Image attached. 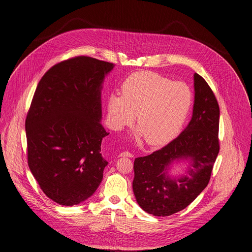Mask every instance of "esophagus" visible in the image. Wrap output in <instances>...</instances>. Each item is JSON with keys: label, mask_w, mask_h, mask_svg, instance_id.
I'll return each instance as SVG.
<instances>
[{"label": "esophagus", "mask_w": 252, "mask_h": 252, "mask_svg": "<svg viewBox=\"0 0 252 252\" xmlns=\"http://www.w3.org/2000/svg\"><path fill=\"white\" fill-rule=\"evenodd\" d=\"M119 157H122V158H132L133 155L131 153H129V152H123V153H121L119 155Z\"/></svg>", "instance_id": "obj_1"}]
</instances>
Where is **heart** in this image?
<instances>
[{
	"label": "heart",
	"mask_w": 252,
	"mask_h": 252,
	"mask_svg": "<svg viewBox=\"0 0 252 252\" xmlns=\"http://www.w3.org/2000/svg\"><path fill=\"white\" fill-rule=\"evenodd\" d=\"M192 102L189 85L155 72H136L122 85V95L109 96L108 121L113 129L121 130L132 124L136 115V137H144L151 146H160L181 132Z\"/></svg>",
	"instance_id": "obj_1"
}]
</instances>
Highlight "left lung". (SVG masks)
Returning <instances> with one entry per match:
<instances>
[{
	"label": "left lung",
	"mask_w": 252,
	"mask_h": 252,
	"mask_svg": "<svg viewBox=\"0 0 252 252\" xmlns=\"http://www.w3.org/2000/svg\"><path fill=\"white\" fill-rule=\"evenodd\" d=\"M192 117L181 134L162 149L134 160L132 189L140 207L155 217H167L187 208L208 186L220 152V107L202 76L194 73ZM184 162L182 175L169 170Z\"/></svg>",
	"instance_id": "obj_1"
}]
</instances>
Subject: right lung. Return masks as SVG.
<instances>
[{
    "mask_svg": "<svg viewBox=\"0 0 252 252\" xmlns=\"http://www.w3.org/2000/svg\"><path fill=\"white\" fill-rule=\"evenodd\" d=\"M111 63L79 56L52 66L40 79L26 118L30 170L45 195L63 206L94 193L108 162L101 141V90Z\"/></svg>",
    "mask_w": 252,
    "mask_h": 252,
    "instance_id": "add662e5",
    "label": "right lung"
}]
</instances>
